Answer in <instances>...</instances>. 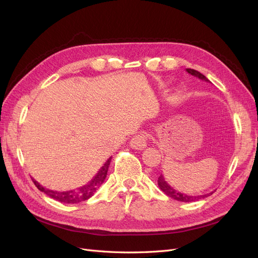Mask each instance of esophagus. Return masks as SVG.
<instances>
[{
    "label": "esophagus",
    "mask_w": 258,
    "mask_h": 258,
    "mask_svg": "<svg viewBox=\"0 0 258 258\" xmlns=\"http://www.w3.org/2000/svg\"><path fill=\"white\" fill-rule=\"evenodd\" d=\"M146 137L143 134H139L136 135L134 138L131 139L130 141V146L132 148H135V150H139V151H142L146 147Z\"/></svg>",
    "instance_id": "obj_1"
}]
</instances>
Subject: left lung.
Masks as SVG:
<instances>
[{
  "label": "left lung",
  "instance_id": "obj_1",
  "mask_svg": "<svg viewBox=\"0 0 258 258\" xmlns=\"http://www.w3.org/2000/svg\"><path fill=\"white\" fill-rule=\"evenodd\" d=\"M186 72L195 76V77H198L199 80L201 81H205V82H209L210 81L207 79V77L201 74L200 72L196 71V70H192V69H186ZM158 186L159 188L165 192L167 196L173 198L177 201H182V202H192V201H197V200H200V199H204V198H207L208 196H210V195H212L214 191L212 192H209V194H204V195H198V196H191V195H187V194H183L181 191H178L176 189H174L172 186H170L168 184V182L166 181V178L163 177L162 174H160V176L158 177Z\"/></svg>",
  "mask_w": 258,
  "mask_h": 258
}]
</instances>
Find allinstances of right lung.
Returning a JSON list of instances; mask_svg holds the SVG:
<instances>
[{
  "mask_svg": "<svg viewBox=\"0 0 258 258\" xmlns=\"http://www.w3.org/2000/svg\"><path fill=\"white\" fill-rule=\"evenodd\" d=\"M111 160H112V157H110L105 161L104 165L101 167V169L98 171V173L93 176V178L90 182H88L87 184L80 187V188L77 189L68 190V191L51 190L42 186L40 183L36 182L34 178H32V181L38 189L54 200L63 202V204H79V202L88 200L91 196H93V194L97 191L99 187L103 184L104 179L107 175V171H108V167H110Z\"/></svg>",
  "mask_w": 258,
  "mask_h": 258,
  "instance_id": "obj_1",
  "label": "right lung"
}]
</instances>
